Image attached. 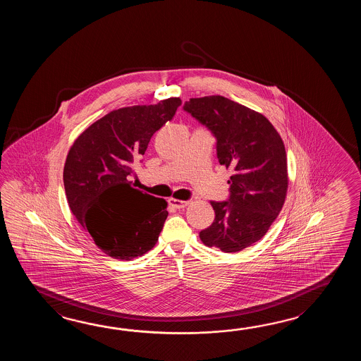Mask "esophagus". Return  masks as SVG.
Segmentation results:
<instances>
[{
    "label": "esophagus",
    "instance_id": "1",
    "mask_svg": "<svg viewBox=\"0 0 361 361\" xmlns=\"http://www.w3.org/2000/svg\"><path fill=\"white\" fill-rule=\"evenodd\" d=\"M169 204L173 207H176V209H183V207H187L188 204H190V201H182V200L177 199H170Z\"/></svg>",
    "mask_w": 361,
    "mask_h": 361
}]
</instances>
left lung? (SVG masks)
Masks as SVG:
<instances>
[{
	"label": "left lung",
	"mask_w": 361,
	"mask_h": 361,
	"mask_svg": "<svg viewBox=\"0 0 361 361\" xmlns=\"http://www.w3.org/2000/svg\"><path fill=\"white\" fill-rule=\"evenodd\" d=\"M183 109L216 139L221 165L233 170L228 201H210L214 222L201 241L238 253L261 240L276 219L288 191L284 142L264 116L221 95L191 98Z\"/></svg>",
	"instance_id": "obj_1"
}]
</instances>
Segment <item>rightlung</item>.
I'll use <instances>...</instances> for the list:
<instances>
[{"mask_svg":"<svg viewBox=\"0 0 361 361\" xmlns=\"http://www.w3.org/2000/svg\"><path fill=\"white\" fill-rule=\"evenodd\" d=\"M179 98L109 112L80 134L63 170L71 212L102 252L121 261L146 254L159 240L168 202L131 187L129 177L149 140L170 121Z\"/></svg>","mask_w":361,"mask_h":361,"instance_id":"add662e5","label":"right lung"}]
</instances>
